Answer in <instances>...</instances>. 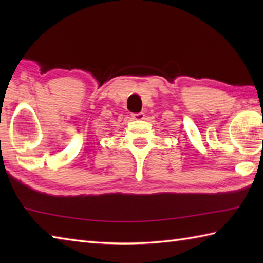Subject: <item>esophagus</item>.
Here are the masks:
<instances>
[{
  "mask_svg": "<svg viewBox=\"0 0 263 263\" xmlns=\"http://www.w3.org/2000/svg\"><path fill=\"white\" fill-rule=\"evenodd\" d=\"M145 118L144 112H138V114H132V119L135 121H141V119Z\"/></svg>",
  "mask_w": 263,
  "mask_h": 263,
  "instance_id": "1",
  "label": "esophagus"
}]
</instances>
